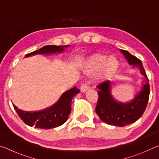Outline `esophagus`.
I'll return each instance as SVG.
<instances>
[{
	"mask_svg": "<svg viewBox=\"0 0 159 159\" xmlns=\"http://www.w3.org/2000/svg\"><path fill=\"white\" fill-rule=\"evenodd\" d=\"M89 89V85H88V83H83L80 86V90H81L82 93H85Z\"/></svg>",
	"mask_w": 159,
	"mask_h": 159,
	"instance_id": "obj_1",
	"label": "esophagus"
}]
</instances>
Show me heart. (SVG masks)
<instances>
[{
  "label": "heart",
  "mask_w": 159,
  "mask_h": 159,
  "mask_svg": "<svg viewBox=\"0 0 159 159\" xmlns=\"http://www.w3.org/2000/svg\"><path fill=\"white\" fill-rule=\"evenodd\" d=\"M119 66V61L114 56L108 57L104 54L97 53L88 59L85 71L89 74H96L99 71V79L106 80L118 71Z\"/></svg>",
  "instance_id": "1"
}]
</instances>
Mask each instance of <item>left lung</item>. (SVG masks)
Wrapping results in <instances>:
<instances>
[{"label":"left lung","instance_id":"1","mask_svg":"<svg viewBox=\"0 0 159 159\" xmlns=\"http://www.w3.org/2000/svg\"><path fill=\"white\" fill-rule=\"evenodd\" d=\"M129 64L138 67L143 76L144 84L134 98L127 103L116 101L111 93V81L107 80L97 86L98 100L95 111L102 121L119 127L130 125L140 118L146 109L149 97V84L140 60L124 50H120Z\"/></svg>","mask_w":159,"mask_h":159}]
</instances>
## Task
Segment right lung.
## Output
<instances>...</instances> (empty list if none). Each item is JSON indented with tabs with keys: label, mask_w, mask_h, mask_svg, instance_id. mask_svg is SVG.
I'll use <instances>...</instances> for the list:
<instances>
[{
	"label": "right lung",
	"mask_w": 159,
	"mask_h": 159,
	"mask_svg": "<svg viewBox=\"0 0 159 159\" xmlns=\"http://www.w3.org/2000/svg\"><path fill=\"white\" fill-rule=\"evenodd\" d=\"M67 45H45L36 51L26 54L25 57H30L36 54L50 55L56 52H62L64 49L69 47ZM79 89L74 87L64 93L55 104L49 108L39 111H25L19 109L13 104L15 109L23 122L31 127L42 129H51L60 126L68 119L71 111V101L74 96L79 93Z\"/></svg>",
	"instance_id": "add662e5"
}]
</instances>
